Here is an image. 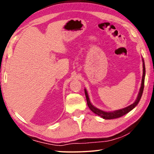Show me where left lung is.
<instances>
[{"mask_svg":"<svg viewBox=\"0 0 154 154\" xmlns=\"http://www.w3.org/2000/svg\"><path fill=\"white\" fill-rule=\"evenodd\" d=\"M142 62H143V75H142V83H141V87L140 89V91H139L136 100L134 101L133 104H130V106L127 107H125V108L119 109V110L116 111H105L103 110H101V109L97 108L94 106V105L92 104L91 102H90L89 96H88V92L86 89L85 88L84 90H85V94L86 97V100H87V104L88 106L89 107L90 110H91L92 112L95 113V114L100 116V117H102V119H118V118H120L123 116L125 115L126 113L130 112V111H132L134 107H135L138 104L139 102H140L141 97H142L143 90H144V79H145V74H146V70H145V65H144V59L142 58Z\"/></svg>","mask_w":154,"mask_h":154,"instance_id":"1","label":"left lung"}]
</instances>
